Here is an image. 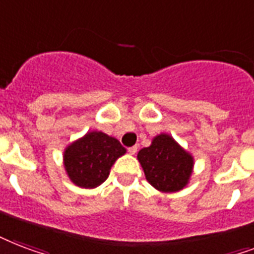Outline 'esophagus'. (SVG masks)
I'll list each match as a JSON object with an SVG mask.
<instances>
[{
	"instance_id": "esophagus-1",
	"label": "esophagus",
	"mask_w": 254,
	"mask_h": 254,
	"mask_svg": "<svg viewBox=\"0 0 254 254\" xmlns=\"http://www.w3.org/2000/svg\"><path fill=\"white\" fill-rule=\"evenodd\" d=\"M127 152H129V154H131V156H133V154H135V153H137V146H131V148L127 149Z\"/></svg>"
}]
</instances>
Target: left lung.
Masks as SVG:
<instances>
[{
  "label": "left lung",
  "instance_id": "obj_1",
  "mask_svg": "<svg viewBox=\"0 0 254 254\" xmlns=\"http://www.w3.org/2000/svg\"><path fill=\"white\" fill-rule=\"evenodd\" d=\"M137 160L145 177L161 193H176L190 181L194 157L168 133L154 135L148 148L141 149Z\"/></svg>",
  "mask_w": 254,
  "mask_h": 254
}]
</instances>
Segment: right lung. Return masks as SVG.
Instances as JSON below:
<instances>
[{
	"instance_id": "right-lung-1",
	"label": "right lung",
	"mask_w": 254,
	"mask_h": 254,
	"mask_svg": "<svg viewBox=\"0 0 254 254\" xmlns=\"http://www.w3.org/2000/svg\"><path fill=\"white\" fill-rule=\"evenodd\" d=\"M127 149L104 131H88L64 149L63 164L75 187L93 189L109 177L112 166Z\"/></svg>"
}]
</instances>
